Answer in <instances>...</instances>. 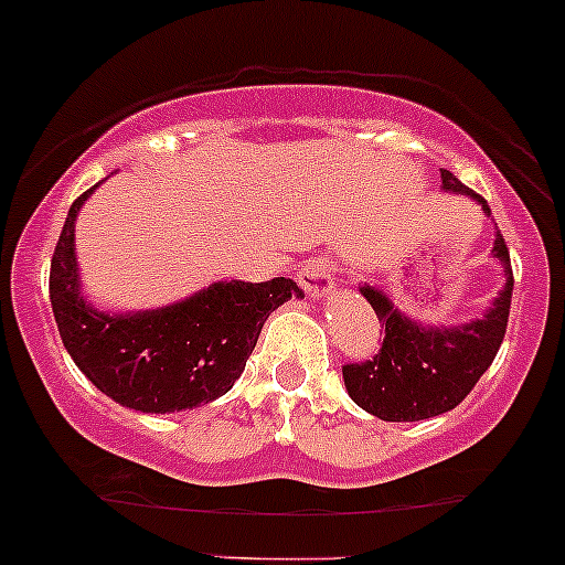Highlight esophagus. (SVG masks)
Wrapping results in <instances>:
<instances>
[{"mask_svg":"<svg viewBox=\"0 0 565 565\" xmlns=\"http://www.w3.org/2000/svg\"><path fill=\"white\" fill-rule=\"evenodd\" d=\"M297 284L302 287V292L313 300L319 297H327L334 289V263L327 257H313L302 265L300 276H297Z\"/></svg>","mask_w":565,"mask_h":565,"instance_id":"34e87169","label":"esophagus"}]
</instances>
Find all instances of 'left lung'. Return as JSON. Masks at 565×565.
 Listing matches in <instances>:
<instances>
[{"mask_svg": "<svg viewBox=\"0 0 565 565\" xmlns=\"http://www.w3.org/2000/svg\"><path fill=\"white\" fill-rule=\"evenodd\" d=\"M443 190L472 198L491 216L486 198L443 169ZM493 257L504 268V289L486 316L461 327H424L396 311L381 289L362 287L381 324H386L381 351L364 362L345 364L349 396L362 411L381 420H424L454 411L491 367L507 332L512 306V265L504 235L495 231Z\"/></svg>", "mask_w": 565, "mask_h": 565, "instance_id": "8db88e82", "label": "left lung"}]
</instances>
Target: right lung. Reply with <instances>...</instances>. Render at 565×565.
<instances>
[{
	"instance_id": "add662e5",
	"label": "right lung",
	"mask_w": 565,
	"mask_h": 565,
	"mask_svg": "<svg viewBox=\"0 0 565 565\" xmlns=\"http://www.w3.org/2000/svg\"><path fill=\"white\" fill-rule=\"evenodd\" d=\"M98 184L72 203L51 259V306L64 349L93 386L122 407L179 413L209 405L244 373L265 319L302 289L284 276L216 281L154 311H98L79 292L74 254V220Z\"/></svg>"
}]
</instances>
